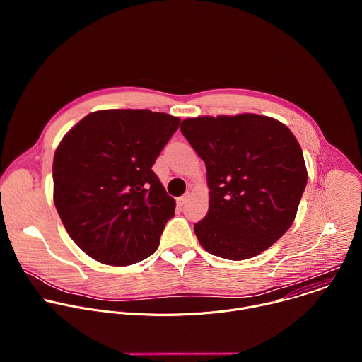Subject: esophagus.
<instances>
[{
  "label": "esophagus",
  "instance_id": "obj_1",
  "mask_svg": "<svg viewBox=\"0 0 362 362\" xmlns=\"http://www.w3.org/2000/svg\"><path fill=\"white\" fill-rule=\"evenodd\" d=\"M187 199H189V193H185L183 196H180V197H177V204L180 206V208H182V206L187 202Z\"/></svg>",
  "mask_w": 362,
  "mask_h": 362
}]
</instances>
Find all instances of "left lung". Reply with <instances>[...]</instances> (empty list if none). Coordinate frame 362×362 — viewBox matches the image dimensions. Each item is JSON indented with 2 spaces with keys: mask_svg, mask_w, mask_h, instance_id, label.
<instances>
[{
  "mask_svg": "<svg viewBox=\"0 0 362 362\" xmlns=\"http://www.w3.org/2000/svg\"><path fill=\"white\" fill-rule=\"evenodd\" d=\"M180 130L206 165L209 211L193 228L202 247L230 261L271 247L293 223L308 180L292 132L253 113L186 119Z\"/></svg>",
  "mask_w": 362,
  "mask_h": 362,
  "instance_id": "8db88e82",
  "label": "left lung"
}]
</instances>
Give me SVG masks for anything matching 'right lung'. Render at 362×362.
I'll use <instances>...</instances> for the list:
<instances>
[{"mask_svg":"<svg viewBox=\"0 0 362 362\" xmlns=\"http://www.w3.org/2000/svg\"><path fill=\"white\" fill-rule=\"evenodd\" d=\"M179 123L150 110H98L56 148V209L74 243L97 262L126 267L158 249L176 202L151 166Z\"/></svg>","mask_w":362,"mask_h":362,"instance_id":"right-lung-1","label":"right lung"}]
</instances>
